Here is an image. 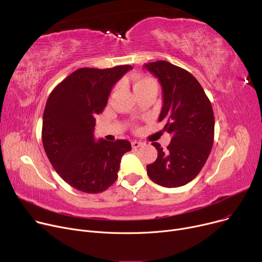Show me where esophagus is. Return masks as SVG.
<instances>
[{
    "instance_id": "obj_1",
    "label": "esophagus",
    "mask_w": 262,
    "mask_h": 262,
    "mask_svg": "<svg viewBox=\"0 0 262 262\" xmlns=\"http://www.w3.org/2000/svg\"><path fill=\"white\" fill-rule=\"evenodd\" d=\"M142 142H139V141H133L132 142V146H133V148H138V147H140V146H142Z\"/></svg>"
}]
</instances>
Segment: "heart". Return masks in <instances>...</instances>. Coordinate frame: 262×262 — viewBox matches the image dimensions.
<instances>
[{
	"label": "heart",
	"mask_w": 262,
	"mask_h": 262,
	"mask_svg": "<svg viewBox=\"0 0 262 262\" xmlns=\"http://www.w3.org/2000/svg\"><path fill=\"white\" fill-rule=\"evenodd\" d=\"M118 87L115 88L114 92H113V95L116 94V92L118 91ZM147 88H155L157 89V82L155 79H153L152 77H147V76H137L135 77L134 79V90L136 92V94L144 90V89H147Z\"/></svg>",
	"instance_id": "b5f03b06"
}]
</instances>
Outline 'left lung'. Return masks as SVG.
<instances>
[{
    "label": "left lung",
    "instance_id": "8db88e82",
    "mask_svg": "<svg viewBox=\"0 0 262 262\" xmlns=\"http://www.w3.org/2000/svg\"><path fill=\"white\" fill-rule=\"evenodd\" d=\"M144 69L158 78L162 88L159 122L172 135L164 152L153 142L157 159L147 164V175L155 184L177 188L190 183L201 172L211 152L214 116L211 103L198 79L166 60L148 62Z\"/></svg>",
    "mask_w": 262,
    "mask_h": 262
}]
</instances>
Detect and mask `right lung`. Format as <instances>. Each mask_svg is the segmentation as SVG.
Instances as JSON below:
<instances>
[{
	"label": "right lung",
	"mask_w": 262,
	"mask_h": 262,
	"mask_svg": "<svg viewBox=\"0 0 262 262\" xmlns=\"http://www.w3.org/2000/svg\"><path fill=\"white\" fill-rule=\"evenodd\" d=\"M132 66L81 68L54 88L42 121V143L53 168L71 187L100 193L118 178L127 140L94 139L95 117L103 113L116 82Z\"/></svg>",
	"instance_id": "obj_1"
}]
</instances>
